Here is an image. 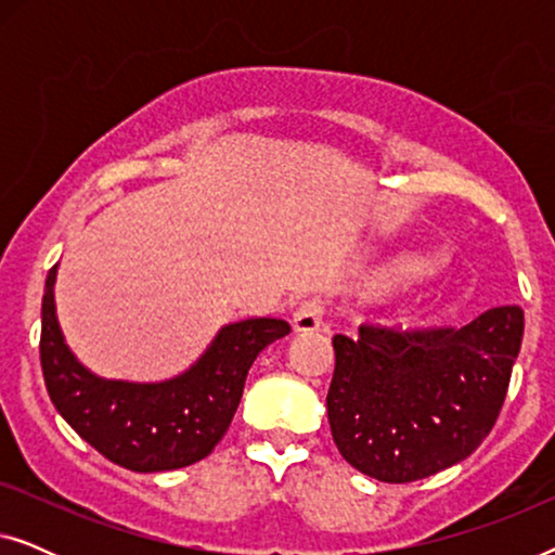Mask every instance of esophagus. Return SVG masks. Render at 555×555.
<instances>
[{
  "instance_id": "obj_1",
  "label": "esophagus",
  "mask_w": 555,
  "mask_h": 555,
  "mask_svg": "<svg viewBox=\"0 0 555 555\" xmlns=\"http://www.w3.org/2000/svg\"><path fill=\"white\" fill-rule=\"evenodd\" d=\"M325 323V306L323 300H306L295 308L293 313V328L298 333H310V331H321Z\"/></svg>"
}]
</instances>
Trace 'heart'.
<instances>
[{
	"label": "heart",
	"instance_id": "heart-1",
	"mask_svg": "<svg viewBox=\"0 0 555 555\" xmlns=\"http://www.w3.org/2000/svg\"><path fill=\"white\" fill-rule=\"evenodd\" d=\"M420 268H422V264H420Z\"/></svg>",
	"mask_w": 555,
	"mask_h": 555
}]
</instances>
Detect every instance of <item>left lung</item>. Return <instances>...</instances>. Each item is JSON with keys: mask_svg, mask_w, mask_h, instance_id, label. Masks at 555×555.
Here are the masks:
<instances>
[{"mask_svg": "<svg viewBox=\"0 0 555 555\" xmlns=\"http://www.w3.org/2000/svg\"><path fill=\"white\" fill-rule=\"evenodd\" d=\"M522 344V310L462 328L333 336L328 422L338 452L382 482H414L469 457L495 427Z\"/></svg>", "mask_w": 555, "mask_h": 555, "instance_id": "8db88e82", "label": "left lung"}]
</instances>
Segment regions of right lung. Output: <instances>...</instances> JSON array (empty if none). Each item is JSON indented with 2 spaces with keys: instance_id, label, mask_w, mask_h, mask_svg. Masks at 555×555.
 Segmentation results:
<instances>
[{
  "instance_id": "add662e5",
  "label": "right lung",
  "mask_w": 555,
  "mask_h": 555,
  "mask_svg": "<svg viewBox=\"0 0 555 555\" xmlns=\"http://www.w3.org/2000/svg\"><path fill=\"white\" fill-rule=\"evenodd\" d=\"M57 264L42 295L40 361L63 420L105 460L133 473L194 465L215 450L237 412L247 371L264 346L291 333L280 318L230 323L192 369L162 384L101 378L65 346L55 315Z\"/></svg>"
}]
</instances>
